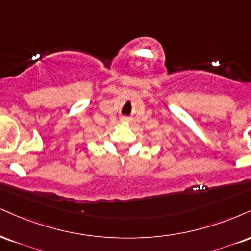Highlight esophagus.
Returning a JSON list of instances; mask_svg holds the SVG:
<instances>
[{"label": "esophagus", "mask_w": 251, "mask_h": 251, "mask_svg": "<svg viewBox=\"0 0 251 251\" xmlns=\"http://www.w3.org/2000/svg\"><path fill=\"white\" fill-rule=\"evenodd\" d=\"M123 119H124V120H127V118H125V117H124V118H123Z\"/></svg>", "instance_id": "34e87169"}]
</instances>
